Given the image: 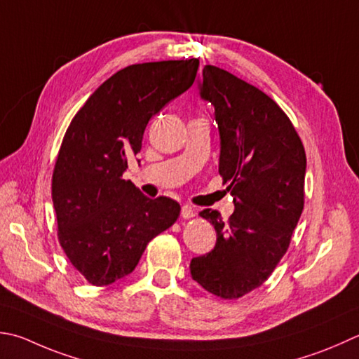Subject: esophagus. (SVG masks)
<instances>
[{"mask_svg":"<svg viewBox=\"0 0 359 359\" xmlns=\"http://www.w3.org/2000/svg\"><path fill=\"white\" fill-rule=\"evenodd\" d=\"M194 215H196V212L191 205H184L180 210V216L184 217V219H189V217H193Z\"/></svg>","mask_w":359,"mask_h":359,"instance_id":"1","label":"esophagus"}]
</instances>
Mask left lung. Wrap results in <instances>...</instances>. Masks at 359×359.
Here are the masks:
<instances>
[{"label":"left lung","instance_id":"obj_1","mask_svg":"<svg viewBox=\"0 0 359 359\" xmlns=\"http://www.w3.org/2000/svg\"><path fill=\"white\" fill-rule=\"evenodd\" d=\"M212 102L219 132V174L233 196L224 221L216 210L199 213L216 230L212 252L189 264L194 282L221 299L262 286L290 248L304 210L306 156L290 118L262 90L213 65L198 82Z\"/></svg>","mask_w":359,"mask_h":359}]
</instances>
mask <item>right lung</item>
Returning a JSON list of instances; mask_svg holds the SVG:
<instances>
[{
	"mask_svg": "<svg viewBox=\"0 0 359 359\" xmlns=\"http://www.w3.org/2000/svg\"><path fill=\"white\" fill-rule=\"evenodd\" d=\"M199 60L126 67L96 88L67 129L53 174L59 243L88 283L111 285L137 268L147 243L180 205L149 199L123 174L149 119L193 86Z\"/></svg>",
	"mask_w": 359,
	"mask_h": 359,
	"instance_id": "1",
	"label": "right lung"
}]
</instances>
